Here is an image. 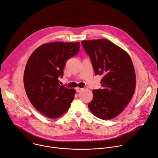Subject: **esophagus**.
Here are the masks:
<instances>
[{
    "instance_id": "1",
    "label": "esophagus",
    "mask_w": 158,
    "mask_h": 158,
    "mask_svg": "<svg viewBox=\"0 0 158 158\" xmlns=\"http://www.w3.org/2000/svg\"><path fill=\"white\" fill-rule=\"evenodd\" d=\"M76 89L77 93H80L81 91H82V90H83V89H82V88H81V87H77Z\"/></svg>"
}]
</instances>
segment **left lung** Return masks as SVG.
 I'll return each mask as SVG.
<instances>
[{"label":"left lung","instance_id":"1","mask_svg":"<svg viewBox=\"0 0 158 158\" xmlns=\"http://www.w3.org/2000/svg\"><path fill=\"white\" fill-rule=\"evenodd\" d=\"M81 43L91 59L95 74L102 76V89L93 90L89 109L99 119H113L123 111L134 94L136 77L131 58L124 49L105 39Z\"/></svg>","mask_w":158,"mask_h":158}]
</instances>
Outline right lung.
Listing matches in <instances>:
<instances>
[{
	"instance_id": "1",
	"label": "right lung",
	"mask_w": 158,
	"mask_h": 158,
	"mask_svg": "<svg viewBox=\"0 0 158 158\" xmlns=\"http://www.w3.org/2000/svg\"><path fill=\"white\" fill-rule=\"evenodd\" d=\"M80 42H53L37 48L29 57L24 84L32 106L42 114L56 119L69 109L76 90L59 84L67 60L76 55Z\"/></svg>"
}]
</instances>
